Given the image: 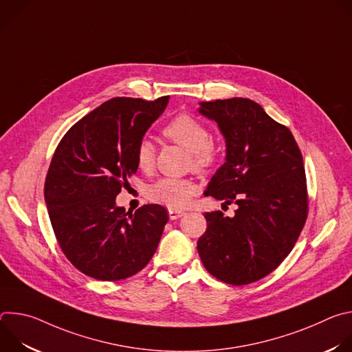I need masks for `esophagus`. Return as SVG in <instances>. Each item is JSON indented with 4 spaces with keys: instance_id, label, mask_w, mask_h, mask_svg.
<instances>
[{
    "instance_id": "esophagus-1",
    "label": "esophagus",
    "mask_w": 352,
    "mask_h": 352,
    "mask_svg": "<svg viewBox=\"0 0 352 352\" xmlns=\"http://www.w3.org/2000/svg\"><path fill=\"white\" fill-rule=\"evenodd\" d=\"M185 213L184 212H178V210H168V217L170 220H177L179 217H182Z\"/></svg>"
}]
</instances>
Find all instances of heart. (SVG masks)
<instances>
[{
	"label": "heart",
	"instance_id": "heart-1",
	"mask_svg": "<svg viewBox=\"0 0 352 352\" xmlns=\"http://www.w3.org/2000/svg\"><path fill=\"white\" fill-rule=\"evenodd\" d=\"M163 135L175 144L190 153L192 167L195 170H206L217 159L212 144L209 129L199 120L181 114L171 120L163 129ZM155 146L147 139H142L136 147V164L143 173L155 168ZM197 186L189 179L163 178L147 189V197L155 204L167 206L171 210L185 209L196 195Z\"/></svg>",
	"mask_w": 352,
	"mask_h": 352
}]
</instances>
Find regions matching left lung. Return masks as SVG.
I'll return each instance as SVG.
<instances>
[{
  "mask_svg": "<svg viewBox=\"0 0 352 352\" xmlns=\"http://www.w3.org/2000/svg\"><path fill=\"white\" fill-rule=\"evenodd\" d=\"M226 140V163L206 196L235 204L234 217L206 213L197 252L206 270L227 284L243 285L272 273L291 252L308 216L304 160L291 131L258 103L232 97L199 103Z\"/></svg>",
  "mask_w": 352,
  "mask_h": 352,
  "instance_id": "1",
  "label": "left lung"
}]
</instances>
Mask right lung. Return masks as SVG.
<instances>
[{
	"label": "right lung",
	"mask_w": 352,
	"mask_h": 352,
	"mask_svg": "<svg viewBox=\"0 0 352 352\" xmlns=\"http://www.w3.org/2000/svg\"><path fill=\"white\" fill-rule=\"evenodd\" d=\"M168 100L114 97L79 120L56 150L44 184L50 221L64 255L89 277L128 278L156 252L166 209L126 213L116 197L138 171L136 147Z\"/></svg>",
	"instance_id": "1"
}]
</instances>
